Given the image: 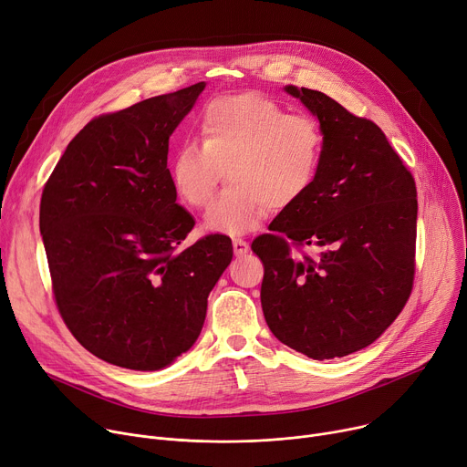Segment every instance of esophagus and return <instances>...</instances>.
<instances>
[{"mask_svg":"<svg viewBox=\"0 0 467 467\" xmlns=\"http://www.w3.org/2000/svg\"><path fill=\"white\" fill-rule=\"evenodd\" d=\"M232 246H234V253H235L237 256H241V254L248 253V243H246L244 239L234 237V239H232Z\"/></svg>","mask_w":467,"mask_h":467,"instance_id":"obj_1","label":"esophagus"}]
</instances>
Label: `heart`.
<instances>
[{
    "label": "heart",
    "mask_w": 467,
    "mask_h": 467,
    "mask_svg": "<svg viewBox=\"0 0 467 467\" xmlns=\"http://www.w3.org/2000/svg\"><path fill=\"white\" fill-rule=\"evenodd\" d=\"M198 129L202 143H182L170 179L177 198L200 209L226 173L230 185L205 213L211 232L254 230L271 209L285 211L303 202L317 182L324 159L317 121L290 114L262 93L214 99Z\"/></svg>",
    "instance_id": "1"
}]
</instances>
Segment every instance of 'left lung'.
Wrapping results in <instances>:
<instances>
[{
    "mask_svg": "<svg viewBox=\"0 0 467 467\" xmlns=\"http://www.w3.org/2000/svg\"><path fill=\"white\" fill-rule=\"evenodd\" d=\"M319 119L314 189L253 241L262 308L285 346L324 361L370 346L402 312L415 278L417 187L370 119L321 91L285 88ZM318 250L308 255L304 248Z\"/></svg>",
    "mask_w": 467,
    "mask_h": 467,
    "instance_id": "8db88e82",
    "label": "left lung"
}]
</instances>
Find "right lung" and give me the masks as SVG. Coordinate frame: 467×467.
<instances>
[{"instance_id":"1","label":"right lung","mask_w":467,"mask_h":467,"mask_svg":"<svg viewBox=\"0 0 467 467\" xmlns=\"http://www.w3.org/2000/svg\"><path fill=\"white\" fill-rule=\"evenodd\" d=\"M205 84L91 119L43 189L39 226L56 306L102 361L159 370L200 337L232 239L182 246L194 221L175 203L168 140Z\"/></svg>"}]
</instances>
